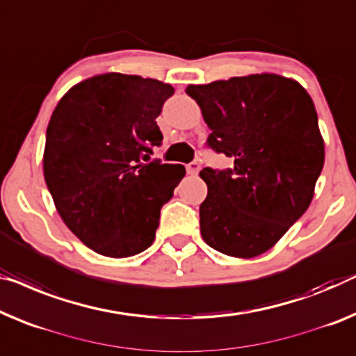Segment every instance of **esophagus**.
Returning a JSON list of instances; mask_svg holds the SVG:
<instances>
[{"label": "esophagus", "instance_id": "obj_1", "mask_svg": "<svg viewBox=\"0 0 356 356\" xmlns=\"http://www.w3.org/2000/svg\"><path fill=\"white\" fill-rule=\"evenodd\" d=\"M200 169H201V166L198 161H192L187 164V172L190 174V176H196V174L200 172Z\"/></svg>", "mask_w": 356, "mask_h": 356}]
</instances>
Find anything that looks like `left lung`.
<instances>
[{"mask_svg": "<svg viewBox=\"0 0 356 356\" xmlns=\"http://www.w3.org/2000/svg\"><path fill=\"white\" fill-rule=\"evenodd\" d=\"M211 129L208 147L233 168H204L200 206L203 240L216 251L249 259L268 251L312 203L325 164L314 100L275 73L235 76L185 89Z\"/></svg>", "mask_w": 356, "mask_h": 356, "instance_id": "obj_1", "label": "left lung"}]
</instances>
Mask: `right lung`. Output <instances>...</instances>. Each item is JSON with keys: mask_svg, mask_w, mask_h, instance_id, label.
Wrapping results in <instances>:
<instances>
[{"mask_svg": "<svg viewBox=\"0 0 356 356\" xmlns=\"http://www.w3.org/2000/svg\"><path fill=\"white\" fill-rule=\"evenodd\" d=\"M171 84L123 73L78 83L46 131L42 171L62 220L92 251L131 257L155 240L160 211L185 176L182 164L150 160Z\"/></svg>", "mask_w": 356, "mask_h": 356, "instance_id": "add662e5", "label": "right lung"}]
</instances>
